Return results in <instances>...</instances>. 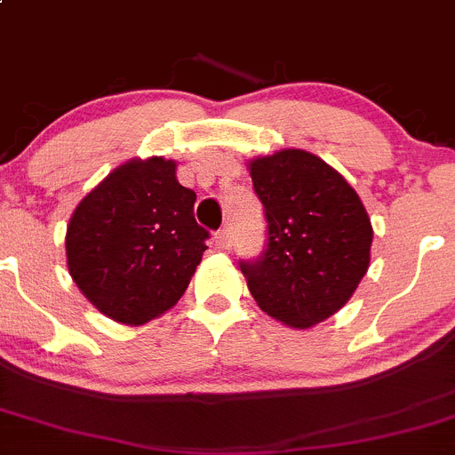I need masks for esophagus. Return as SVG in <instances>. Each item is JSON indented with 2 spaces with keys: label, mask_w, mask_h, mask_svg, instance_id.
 Listing matches in <instances>:
<instances>
[{
  "label": "esophagus",
  "mask_w": 455,
  "mask_h": 455,
  "mask_svg": "<svg viewBox=\"0 0 455 455\" xmlns=\"http://www.w3.org/2000/svg\"><path fill=\"white\" fill-rule=\"evenodd\" d=\"M231 242H233L231 228H222V231L215 233V246L222 248V251H227V248L231 246Z\"/></svg>",
  "instance_id": "obj_1"
}]
</instances>
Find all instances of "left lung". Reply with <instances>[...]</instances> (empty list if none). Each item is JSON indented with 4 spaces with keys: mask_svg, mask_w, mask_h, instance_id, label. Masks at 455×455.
<instances>
[{
    "mask_svg": "<svg viewBox=\"0 0 455 455\" xmlns=\"http://www.w3.org/2000/svg\"><path fill=\"white\" fill-rule=\"evenodd\" d=\"M267 222L261 257L240 261L248 290L267 315L307 329L344 307L371 264L372 227L340 172L305 150L248 164Z\"/></svg>",
    "mask_w": 455,
    "mask_h": 455,
    "instance_id": "left-lung-1",
    "label": "left lung"
}]
</instances>
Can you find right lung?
<instances>
[{"label":"right lung","instance_id":"obj_1","mask_svg":"<svg viewBox=\"0 0 455 455\" xmlns=\"http://www.w3.org/2000/svg\"><path fill=\"white\" fill-rule=\"evenodd\" d=\"M196 194L164 156L115 167L76 207L65 237L67 267L108 318L148 323L174 307L207 251L194 218Z\"/></svg>","mask_w":455,"mask_h":455}]
</instances>
